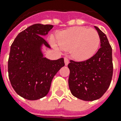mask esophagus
Masks as SVG:
<instances>
[{
  "mask_svg": "<svg viewBox=\"0 0 121 121\" xmlns=\"http://www.w3.org/2000/svg\"><path fill=\"white\" fill-rule=\"evenodd\" d=\"M64 60H65V65L67 66V65H68L69 63V59H68L67 57H65V58H64Z\"/></svg>",
  "mask_w": 121,
  "mask_h": 121,
  "instance_id": "34e87169",
  "label": "esophagus"
}]
</instances>
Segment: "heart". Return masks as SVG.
I'll use <instances>...</instances> for the list:
<instances>
[{
    "label": "heart",
    "instance_id": "b5f03b06",
    "mask_svg": "<svg viewBox=\"0 0 121 121\" xmlns=\"http://www.w3.org/2000/svg\"><path fill=\"white\" fill-rule=\"evenodd\" d=\"M100 43L97 31L85 27H71L58 35V46L65 50H70L73 58L77 60H87L94 56Z\"/></svg>",
    "mask_w": 121,
    "mask_h": 121
}]
</instances>
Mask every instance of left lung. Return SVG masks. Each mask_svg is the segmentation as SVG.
Wrapping results in <instances>:
<instances>
[{
	"label": "left lung",
	"mask_w": 121,
	"mask_h": 121,
	"mask_svg": "<svg viewBox=\"0 0 121 121\" xmlns=\"http://www.w3.org/2000/svg\"><path fill=\"white\" fill-rule=\"evenodd\" d=\"M100 38V47L90 58L81 62L71 60L69 86L73 95L85 101L100 98L111 83L113 65L112 48L104 33L95 26Z\"/></svg>",
	"instance_id": "obj_1"
}]
</instances>
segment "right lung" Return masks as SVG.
<instances>
[{
    "label": "right lung",
    "instance_id": "1",
    "mask_svg": "<svg viewBox=\"0 0 121 121\" xmlns=\"http://www.w3.org/2000/svg\"><path fill=\"white\" fill-rule=\"evenodd\" d=\"M52 27V25H32L19 33L11 44L9 78L17 94L27 100H38L47 95L54 76L65 66L63 58L49 60L42 52V45L50 48L43 36Z\"/></svg>",
    "mask_w": 121,
    "mask_h": 121
}]
</instances>
